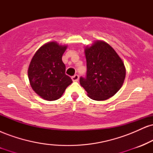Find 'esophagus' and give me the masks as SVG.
<instances>
[{"label": "esophagus", "instance_id": "esophagus-1", "mask_svg": "<svg viewBox=\"0 0 153 153\" xmlns=\"http://www.w3.org/2000/svg\"><path fill=\"white\" fill-rule=\"evenodd\" d=\"M72 80H73V81H74V82L78 81V80H79V75H77V74L73 75V76L72 77Z\"/></svg>", "mask_w": 153, "mask_h": 153}]
</instances>
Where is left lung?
<instances>
[{
    "label": "left lung",
    "instance_id": "8db88e82",
    "mask_svg": "<svg viewBox=\"0 0 153 153\" xmlns=\"http://www.w3.org/2000/svg\"><path fill=\"white\" fill-rule=\"evenodd\" d=\"M87 71L80 83L95 101L112 97L122 86L126 70L122 59L108 44L96 41L85 49Z\"/></svg>",
    "mask_w": 153,
    "mask_h": 153
}]
</instances>
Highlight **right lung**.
I'll use <instances>...</instances> for the list:
<instances>
[{"label":"right lung","mask_w":153,"mask_h":153,"mask_svg":"<svg viewBox=\"0 0 153 153\" xmlns=\"http://www.w3.org/2000/svg\"><path fill=\"white\" fill-rule=\"evenodd\" d=\"M67 48L57 42L44 45L36 51L28 70L31 86L39 96L47 101L59 99L73 80L65 74L62 60Z\"/></svg>","instance_id":"right-lung-1"}]
</instances>
